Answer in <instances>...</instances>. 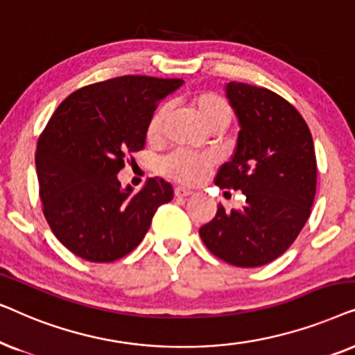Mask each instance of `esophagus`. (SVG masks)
Segmentation results:
<instances>
[{"label": "esophagus", "instance_id": "esophagus-1", "mask_svg": "<svg viewBox=\"0 0 355 355\" xmlns=\"http://www.w3.org/2000/svg\"><path fill=\"white\" fill-rule=\"evenodd\" d=\"M190 195H193V191L188 190V188H185V187H177V188H175V196H177V198H187V196H190Z\"/></svg>", "mask_w": 355, "mask_h": 355}]
</instances>
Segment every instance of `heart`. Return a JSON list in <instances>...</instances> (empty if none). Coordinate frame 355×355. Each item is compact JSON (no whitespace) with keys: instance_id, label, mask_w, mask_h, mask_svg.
Listing matches in <instances>:
<instances>
[{"instance_id":"heart-1","label":"heart","mask_w":355,"mask_h":355,"mask_svg":"<svg viewBox=\"0 0 355 355\" xmlns=\"http://www.w3.org/2000/svg\"><path fill=\"white\" fill-rule=\"evenodd\" d=\"M191 107L200 116L202 125L212 133H219L224 131L229 123L232 121V107L225 101L220 94L205 91L196 94L191 98ZM170 116V107L160 105L154 110L148 121V128H146V138L150 143H157L162 139L165 123ZM212 167V159L205 154H190L183 153V150H175L168 154L162 162H160V170L167 177L173 180L187 183V185H195L206 178Z\"/></svg>"}]
</instances>
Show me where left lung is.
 <instances>
[{"label": "left lung", "mask_w": 355, "mask_h": 355, "mask_svg": "<svg viewBox=\"0 0 355 355\" xmlns=\"http://www.w3.org/2000/svg\"><path fill=\"white\" fill-rule=\"evenodd\" d=\"M225 97L239 120L237 148L214 183L245 195L242 209L217 206L200 229L207 250L239 268L281 257L310 217L316 190L311 133L299 112L264 87L227 83Z\"/></svg>", "instance_id": "8db88e82"}]
</instances>
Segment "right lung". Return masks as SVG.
<instances>
[{"instance_id": "1", "label": "right lung", "mask_w": 355, "mask_h": 355, "mask_svg": "<svg viewBox=\"0 0 355 355\" xmlns=\"http://www.w3.org/2000/svg\"><path fill=\"white\" fill-rule=\"evenodd\" d=\"M182 79L121 76L64 98L39 138L35 168L44 216L76 257L110 263L138 247L153 216L172 201L173 188L149 178L138 193L121 187L125 157L144 148L159 102Z\"/></svg>"}]
</instances>
